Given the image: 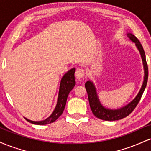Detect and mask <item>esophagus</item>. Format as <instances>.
I'll return each mask as SVG.
<instances>
[{
  "mask_svg": "<svg viewBox=\"0 0 151 151\" xmlns=\"http://www.w3.org/2000/svg\"><path fill=\"white\" fill-rule=\"evenodd\" d=\"M84 74H85V72L84 70H81V69H77L75 72V77L77 79H82L84 77Z\"/></svg>",
  "mask_w": 151,
  "mask_h": 151,
  "instance_id": "esophagus-1",
  "label": "esophagus"
}]
</instances>
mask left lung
<instances>
[{
  "label": "left lung",
  "mask_w": 151,
  "mask_h": 151,
  "mask_svg": "<svg viewBox=\"0 0 151 151\" xmlns=\"http://www.w3.org/2000/svg\"><path fill=\"white\" fill-rule=\"evenodd\" d=\"M127 36L129 37L132 42L136 44L138 50H139L140 54L141 55L142 61H143V67H144V80H143V85L141 86V89H140L136 98L131 101L129 104L119 109H109L104 107L100 103L99 99L97 93H96V90L95 88L94 84H93L92 81H88L85 83V88L87 91L88 99H89V102L90 105V108L91 109V111L93 115L98 119H102L104 121H116L119 119H124L129 115L131 112L134 110L136 106L138 105V102L141 100V98L143 95V91L146 87L147 81H148V65H147L146 60H145V55L144 50L141 42H139L137 38L131 33H127Z\"/></svg>",
  "instance_id": "1"
}]
</instances>
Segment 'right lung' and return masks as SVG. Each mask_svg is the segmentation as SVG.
<instances>
[{"label": "right lung", "instance_id": "1", "mask_svg": "<svg viewBox=\"0 0 151 151\" xmlns=\"http://www.w3.org/2000/svg\"><path fill=\"white\" fill-rule=\"evenodd\" d=\"M74 72H75V68H72L62 77L61 82H60L56 107H55L52 114L47 119L40 121H33L25 118L26 120L31 124H36V125H46V124H51L56 121L63 113L66 102H67V96H68L71 90L75 86L76 82L75 79H74Z\"/></svg>", "mask_w": 151, "mask_h": 151}]
</instances>
